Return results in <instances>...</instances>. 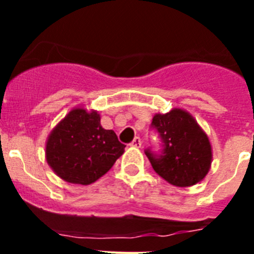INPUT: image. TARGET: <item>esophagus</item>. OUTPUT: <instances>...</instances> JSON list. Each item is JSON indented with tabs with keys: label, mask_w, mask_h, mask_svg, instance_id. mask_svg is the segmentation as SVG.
<instances>
[{
	"label": "esophagus",
	"mask_w": 254,
	"mask_h": 254,
	"mask_svg": "<svg viewBox=\"0 0 254 254\" xmlns=\"http://www.w3.org/2000/svg\"><path fill=\"white\" fill-rule=\"evenodd\" d=\"M141 145H142V141H141L140 137H136L131 143H129V146L132 147H141Z\"/></svg>",
	"instance_id": "esophagus-1"
}]
</instances>
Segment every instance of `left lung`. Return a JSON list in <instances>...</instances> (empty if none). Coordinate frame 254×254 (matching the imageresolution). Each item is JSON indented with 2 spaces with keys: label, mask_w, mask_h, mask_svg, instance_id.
I'll return each instance as SVG.
<instances>
[{
  "label": "left lung",
  "mask_w": 254,
  "mask_h": 254,
  "mask_svg": "<svg viewBox=\"0 0 254 254\" xmlns=\"http://www.w3.org/2000/svg\"><path fill=\"white\" fill-rule=\"evenodd\" d=\"M151 128L161 140L159 152L145 150L152 168L161 178L177 187H190L208 173L212 152L208 137L194 118L183 109L155 114Z\"/></svg>",
  "instance_id": "left-lung-1"
}]
</instances>
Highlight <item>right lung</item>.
Returning a JSON list of instances; mask_svg holds the SVG:
<instances>
[{
  "label": "right lung",
  "instance_id": "obj_1",
  "mask_svg": "<svg viewBox=\"0 0 254 254\" xmlns=\"http://www.w3.org/2000/svg\"><path fill=\"white\" fill-rule=\"evenodd\" d=\"M112 129H104L95 111L76 108L49 134L47 163L64 181L91 185L104 176L125 152Z\"/></svg>",
  "mask_w": 254,
  "mask_h": 254
}]
</instances>
